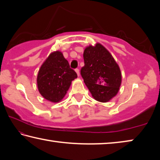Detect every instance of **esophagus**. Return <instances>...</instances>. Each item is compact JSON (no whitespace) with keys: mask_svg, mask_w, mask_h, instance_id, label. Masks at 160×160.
<instances>
[{"mask_svg":"<svg viewBox=\"0 0 160 160\" xmlns=\"http://www.w3.org/2000/svg\"><path fill=\"white\" fill-rule=\"evenodd\" d=\"M75 72H76L78 76H79V75H80V70H79V69H75Z\"/></svg>","mask_w":160,"mask_h":160,"instance_id":"obj_1","label":"esophagus"}]
</instances>
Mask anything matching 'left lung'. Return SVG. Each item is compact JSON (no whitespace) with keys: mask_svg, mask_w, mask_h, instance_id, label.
I'll return each instance as SVG.
<instances>
[{"mask_svg":"<svg viewBox=\"0 0 160 160\" xmlns=\"http://www.w3.org/2000/svg\"><path fill=\"white\" fill-rule=\"evenodd\" d=\"M85 66L80 73L93 98L108 102L114 97L121 85V72L112 54L99 43L90 45L83 53Z\"/></svg>","mask_w":160,"mask_h":160,"instance_id":"1","label":"left lung"}]
</instances>
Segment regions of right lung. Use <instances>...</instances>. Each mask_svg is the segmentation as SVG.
Segmentation results:
<instances>
[{
  "instance_id": "obj_1",
  "label": "right lung",
  "mask_w": 160,
  "mask_h": 160,
  "mask_svg": "<svg viewBox=\"0 0 160 160\" xmlns=\"http://www.w3.org/2000/svg\"><path fill=\"white\" fill-rule=\"evenodd\" d=\"M78 78L60 51L51 53L38 72L37 88L41 95L53 103L66 96L72 80Z\"/></svg>"
}]
</instances>
